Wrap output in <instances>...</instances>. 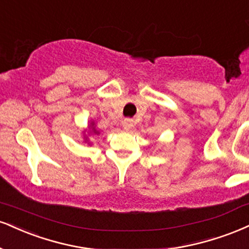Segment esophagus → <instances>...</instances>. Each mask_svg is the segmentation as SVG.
Masks as SVG:
<instances>
[{
	"mask_svg": "<svg viewBox=\"0 0 249 249\" xmlns=\"http://www.w3.org/2000/svg\"><path fill=\"white\" fill-rule=\"evenodd\" d=\"M122 125H123V128H124L125 131H130L133 126V121H132V119L126 118V119H124V121H123Z\"/></svg>",
	"mask_w": 249,
	"mask_h": 249,
	"instance_id": "obj_1",
	"label": "esophagus"
}]
</instances>
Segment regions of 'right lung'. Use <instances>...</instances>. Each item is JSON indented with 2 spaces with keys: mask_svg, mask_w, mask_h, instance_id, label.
I'll return each instance as SVG.
<instances>
[{
  "mask_svg": "<svg viewBox=\"0 0 249 249\" xmlns=\"http://www.w3.org/2000/svg\"><path fill=\"white\" fill-rule=\"evenodd\" d=\"M91 134H100V131H97V128H96V124L94 121H91L90 123H89L88 127H87L86 130L82 131L83 140H85V142L88 143L89 146L91 145L90 140H89V136H91Z\"/></svg>",
  "mask_w": 249,
  "mask_h": 249,
  "instance_id": "obj_1",
  "label": "right lung"
}]
</instances>
